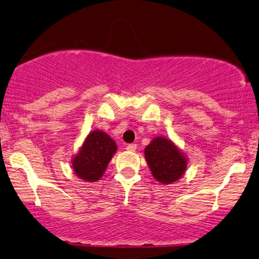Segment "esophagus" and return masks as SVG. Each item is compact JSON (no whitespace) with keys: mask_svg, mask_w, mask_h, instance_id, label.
Wrapping results in <instances>:
<instances>
[{"mask_svg":"<svg viewBox=\"0 0 259 259\" xmlns=\"http://www.w3.org/2000/svg\"><path fill=\"white\" fill-rule=\"evenodd\" d=\"M136 145L135 143H132V145H127L126 146V150H129V152H135L136 150Z\"/></svg>","mask_w":259,"mask_h":259,"instance_id":"34e87169","label":"esophagus"}]
</instances>
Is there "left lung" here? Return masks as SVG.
Instances as JSON below:
<instances>
[{
	"label": "left lung",
	"mask_w": 259,
	"mask_h": 259,
	"mask_svg": "<svg viewBox=\"0 0 259 259\" xmlns=\"http://www.w3.org/2000/svg\"><path fill=\"white\" fill-rule=\"evenodd\" d=\"M145 156L153 177L162 184L177 182L186 169L185 156L165 137H155L146 147Z\"/></svg>",
	"instance_id": "left-lung-1"
}]
</instances>
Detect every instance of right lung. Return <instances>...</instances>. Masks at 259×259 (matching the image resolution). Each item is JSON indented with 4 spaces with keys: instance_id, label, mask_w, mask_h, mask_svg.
Wrapping results in <instances>:
<instances>
[{
    "instance_id": "obj_1",
    "label": "right lung",
    "mask_w": 259,
    "mask_h": 259,
    "mask_svg": "<svg viewBox=\"0 0 259 259\" xmlns=\"http://www.w3.org/2000/svg\"><path fill=\"white\" fill-rule=\"evenodd\" d=\"M116 150V142L107 134L94 130L87 136L80 152L73 159L74 172L83 181H99Z\"/></svg>"
}]
</instances>
